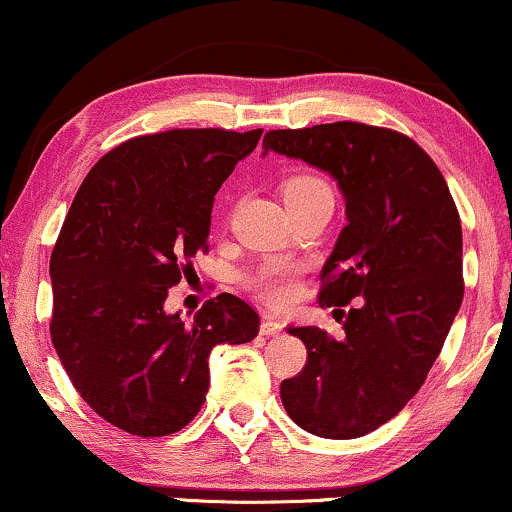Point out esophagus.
I'll use <instances>...</instances> for the list:
<instances>
[{"label": "esophagus", "mask_w": 512, "mask_h": 512, "mask_svg": "<svg viewBox=\"0 0 512 512\" xmlns=\"http://www.w3.org/2000/svg\"><path fill=\"white\" fill-rule=\"evenodd\" d=\"M282 330H285V325L280 323V320H263L261 323V334L263 337H280Z\"/></svg>", "instance_id": "obj_1"}]
</instances>
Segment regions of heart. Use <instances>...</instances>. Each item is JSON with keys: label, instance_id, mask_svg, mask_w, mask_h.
I'll use <instances>...</instances> for the list:
<instances>
[{"label": "heart", "instance_id": "obj_1", "mask_svg": "<svg viewBox=\"0 0 512 512\" xmlns=\"http://www.w3.org/2000/svg\"><path fill=\"white\" fill-rule=\"evenodd\" d=\"M282 192H285L287 204H296V201L320 197V194H332V189L318 175H294L282 185ZM254 287L270 304L285 306L294 299L296 270L287 263H270L254 277Z\"/></svg>", "mask_w": 512, "mask_h": 512}]
</instances>
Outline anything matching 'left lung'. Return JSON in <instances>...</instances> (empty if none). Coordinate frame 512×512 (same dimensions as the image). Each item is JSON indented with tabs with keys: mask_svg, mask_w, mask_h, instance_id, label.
I'll list each match as a JSON object with an SVG mask.
<instances>
[{
	"mask_svg": "<svg viewBox=\"0 0 512 512\" xmlns=\"http://www.w3.org/2000/svg\"><path fill=\"white\" fill-rule=\"evenodd\" d=\"M263 147L330 173L346 201L318 296L334 311L350 306L346 337L289 327L308 358L280 384L282 406L315 437H363L418 394L456 318L465 289L458 208L434 161L396 130L339 121L270 130Z\"/></svg>",
	"mask_w": 512,
	"mask_h": 512,
	"instance_id": "8db88e82",
	"label": "left lung"
}]
</instances>
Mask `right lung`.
<instances>
[{
    "instance_id": "1",
    "label": "right lung",
    "mask_w": 512,
    "mask_h": 512,
    "mask_svg": "<svg viewBox=\"0 0 512 512\" xmlns=\"http://www.w3.org/2000/svg\"><path fill=\"white\" fill-rule=\"evenodd\" d=\"M263 130H168L118 144L82 180L56 239L52 344L82 401L137 437H166L206 401L216 344H246L258 313L232 294L192 325L168 289L208 251L213 199Z\"/></svg>"
}]
</instances>
